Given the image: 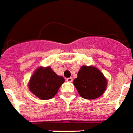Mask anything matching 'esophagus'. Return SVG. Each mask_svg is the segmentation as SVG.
<instances>
[{"mask_svg": "<svg viewBox=\"0 0 133 133\" xmlns=\"http://www.w3.org/2000/svg\"><path fill=\"white\" fill-rule=\"evenodd\" d=\"M72 81H73V79H72V77L66 78V81H67V82H69V83H72Z\"/></svg>", "mask_w": 133, "mask_h": 133, "instance_id": "34e87169", "label": "esophagus"}]
</instances>
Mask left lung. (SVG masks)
Wrapping results in <instances>:
<instances>
[{
  "label": "left lung",
  "instance_id": "left-lung-1",
  "mask_svg": "<svg viewBox=\"0 0 133 133\" xmlns=\"http://www.w3.org/2000/svg\"><path fill=\"white\" fill-rule=\"evenodd\" d=\"M73 83L79 94L86 99L100 97L107 86V81L103 74L96 67L87 66L81 67Z\"/></svg>",
  "mask_w": 133,
  "mask_h": 133
}]
</instances>
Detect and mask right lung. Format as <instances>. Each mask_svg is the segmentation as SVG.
Instances as JSON below:
<instances>
[{"label": "right lung", "mask_w": 133, "mask_h": 133, "mask_svg": "<svg viewBox=\"0 0 133 133\" xmlns=\"http://www.w3.org/2000/svg\"><path fill=\"white\" fill-rule=\"evenodd\" d=\"M64 82V78L57 75L50 67H39L35 71L29 82V89L41 99L52 98Z\"/></svg>", "instance_id": "right-lung-1"}]
</instances>
